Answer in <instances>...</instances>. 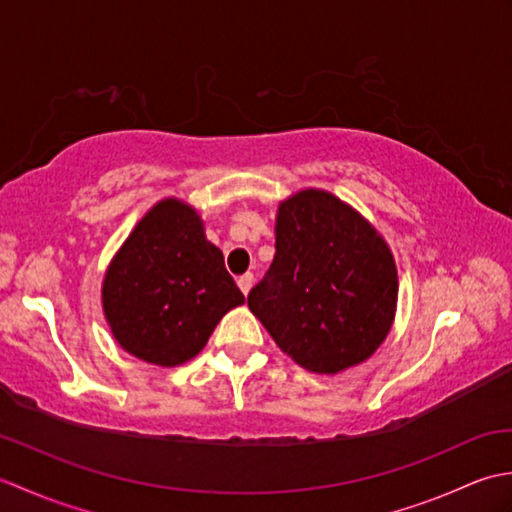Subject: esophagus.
Listing matches in <instances>:
<instances>
[{
    "mask_svg": "<svg viewBox=\"0 0 512 512\" xmlns=\"http://www.w3.org/2000/svg\"><path fill=\"white\" fill-rule=\"evenodd\" d=\"M253 281H255L253 273H246V275H242V277L237 279V286H239V290L244 292V295H248L250 288H253Z\"/></svg>",
    "mask_w": 512,
    "mask_h": 512,
    "instance_id": "esophagus-1",
    "label": "esophagus"
}]
</instances>
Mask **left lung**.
Returning a JSON list of instances; mask_svg holds the SVG:
<instances>
[{
  "label": "left lung",
  "mask_w": 512,
  "mask_h": 512,
  "mask_svg": "<svg viewBox=\"0 0 512 512\" xmlns=\"http://www.w3.org/2000/svg\"><path fill=\"white\" fill-rule=\"evenodd\" d=\"M398 277L385 239L332 193L281 202L275 259L248 308L292 361L317 374L363 363L385 341Z\"/></svg>",
  "instance_id": "left-lung-1"
}]
</instances>
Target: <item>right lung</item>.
<instances>
[{
	"label": "right lung",
	"instance_id": "obj_1",
	"mask_svg": "<svg viewBox=\"0 0 512 512\" xmlns=\"http://www.w3.org/2000/svg\"><path fill=\"white\" fill-rule=\"evenodd\" d=\"M242 303L222 250L204 237L198 213L178 200H162L138 222L103 281L116 341L162 367L193 358Z\"/></svg>",
	"mask_w": 512,
	"mask_h": 512
}]
</instances>
